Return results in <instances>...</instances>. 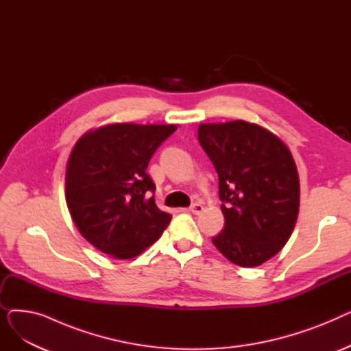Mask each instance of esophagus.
Listing matches in <instances>:
<instances>
[{"label": "esophagus", "instance_id": "1", "mask_svg": "<svg viewBox=\"0 0 351 351\" xmlns=\"http://www.w3.org/2000/svg\"><path fill=\"white\" fill-rule=\"evenodd\" d=\"M189 210H191L192 213H195V215H199L202 210H204V206H202L200 204H197V202H195V204H192V205L189 206Z\"/></svg>", "mask_w": 351, "mask_h": 351}]
</instances>
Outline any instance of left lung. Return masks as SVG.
I'll return each mask as SVG.
<instances>
[{
  "mask_svg": "<svg viewBox=\"0 0 351 351\" xmlns=\"http://www.w3.org/2000/svg\"><path fill=\"white\" fill-rule=\"evenodd\" d=\"M200 146L219 176L225 228L212 242L228 261L254 267L287 243L296 225L300 183L287 146L245 121L202 123Z\"/></svg>",
  "mask_w": 351,
  "mask_h": 351,
  "instance_id": "8db88e82",
  "label": "left lung"
}]
</instances>
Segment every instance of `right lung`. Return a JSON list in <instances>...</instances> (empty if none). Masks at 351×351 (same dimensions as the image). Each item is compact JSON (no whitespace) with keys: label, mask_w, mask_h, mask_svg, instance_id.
<instances>
[{"label":"right lung","mask_w":351,"mask_h":351,"mask_svg":"<svg viewBox=\"0 0 351 351\" xmlns=\"http://www.w3.org/2000/svg\"><path fill=\"white\" fill-rule=\"evenodd\" d=\"M176 125L115 123L84 135L71 152L65 199L81 234L105 254L131 259L162 236L172 216L158 209L146 173Z\"/></svg>","instance_id":"1"}]
</instances>
